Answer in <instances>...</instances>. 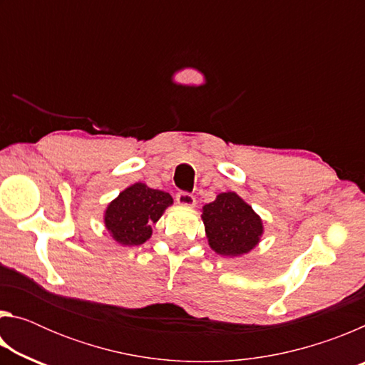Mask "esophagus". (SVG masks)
I'll return each instance as SVG.
<instances>
[{
    "label": "esophagus",
    "instance_id": "1",
    "mask_svg": "<svg viewBox=\"0 0 365 365\" xmlns=\"http://www.w3.org/2000/svg\"><path fill=\"white\" fill-rule=\"evenodd\" d=\"M177 202L185 207H193L196 205L195 196L188 193V191H178L177 193Z\"/></svg>",
    "mask_w": 365,
    "mask_h": 365
}]
</instances>
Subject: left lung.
Instances as JSON below:
<instances>
[{
    "label": "left lung",
    "instance_id": "8db88e82",
    "mask_svg": "<svg viewBox=\"0 0 365 365\" xmlns=\"http://www.w3.org/2000/svg\"><path fill=\"white\" fill-rule=\"evenodd\" d=\"M209 246L220 256H242L259 243L264 225L252 207L233 191L220 193L202 207Z\"/></svg>",
    "mask_w": 365,
    "mask_h": 365
}]
</instances>
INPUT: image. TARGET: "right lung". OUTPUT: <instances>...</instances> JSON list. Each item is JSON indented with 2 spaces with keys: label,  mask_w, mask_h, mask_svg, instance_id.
Masks as SVG:
<instances>
[{
  "label": "right lung",
  "mask_w": 365,
  "mask_h": 365,
  "mask_svg": "<svg viewBox=\"0 0 365 365\" xmlns=\"http://www.w3.org/2000/svg\"><path fill=\"white\" fill-rule=\"evenodd\" d=\"M174 200L169 193L153 190L145 183H135L109 202L104 212V225L117 243L123 246L143 245Z\"/></svg>",
  "instance_id": "1"
}]
</instances>
